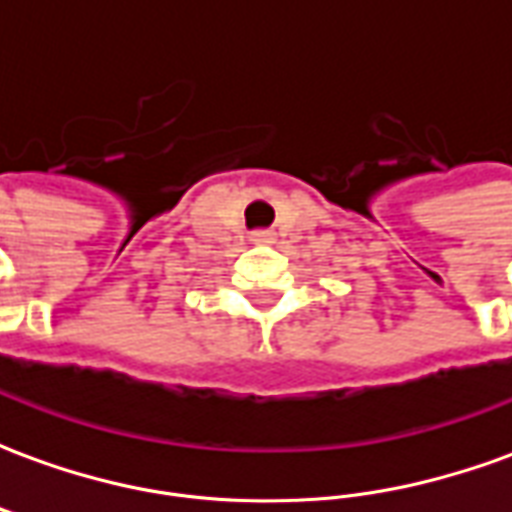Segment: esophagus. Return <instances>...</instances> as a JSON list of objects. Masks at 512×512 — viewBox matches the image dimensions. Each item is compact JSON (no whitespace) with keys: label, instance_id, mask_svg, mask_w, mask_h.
<instances>
[{"label":"esophagus","instance_id":"esophagus-1","mask_svg":"<svg viewBox=\"0 0 512 512\" xmlns=\"http://www.w3.org/2000/svg\"><path fill=\"white\" fill-rule=\"evenodd\" d=\"M252 241H257V244H268V241H274V233H268V230H257V233H252Z\"/></svg>","mask_w":512,"mask_h":512}]
</instances>
